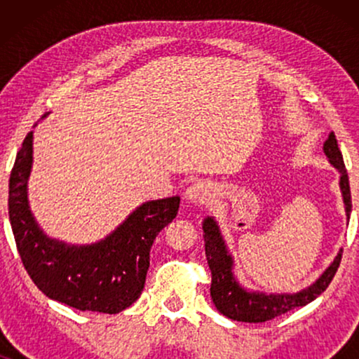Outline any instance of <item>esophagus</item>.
<instances>
[{
  "label": "esophagus",
  "instance_id": "34e87169",
  "mask_svg": "<svg viewBox=\"0 0 359 359\" xmlns=\"http://www.w3.org/2000/svg\"><path fill=\"white\" fill-rule=\"evenodd\" d=\"M184 198L196 204H208L214 198V188L209 181H196L186 189Z\"/></svg>",
  "mask_w": 359,
  "mask_h": 359
}]
</instances>
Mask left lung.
<instances>
[{
    "instance_id": "8db88e82",
    "label": "left lung",
    "mask_w": 359,
    "mask_h": 359,
    "mask_svg": "<svg viewBox=\"0 0 359 359\" xmlns=\"http://www.w3.org/2000/svg\"><path fill=\"white\" fill-rule=\"evenodd\" d=\"M323 151L327 158L333 165V168L340 173V189L345 203L346 219L351 214V193L348 173L343 163L341 151L338 149L335 134L330 132L328 139L323 144ZM204 230V243H205V257L212 274V283H210V297L222 316L232 318L237 322H250L259 323L271 320V318L283 316L296 307H304L313 299H317L328 287L335 276L338 266L341 262V250L338 252L335 259L330 263L322 276L311 286L302 289V291L294 294H264L247 291L240 286L233 274V258L229 253L227 245H225L222 233L214 217H205L203 222Z\"/></svg>"
}]
</instances>
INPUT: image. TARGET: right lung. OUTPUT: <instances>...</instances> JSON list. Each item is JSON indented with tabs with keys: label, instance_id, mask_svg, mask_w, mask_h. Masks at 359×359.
Here are the masks:
<instances>
[{
	"label": "right lung",
	"instance_id": "add662e5",
	"mask_svg": "<svg viewBox=\"0 0 359 359\" xmlns=\"http://www.w3.org/2000/svg\"><path fill=\"white\" fill-rule=\"evenodd\" d=\"M31 168L29 132L11 170L8 209L19 257L34 284L78 311L117 313L132 306L144 291L154 240L178 214V196L144 203L101 242L68 245L43 233L34 219L27 201Z\"/></svg>",
	"mask_w": 359,
	"mask_h": 359
}]
</instances>
